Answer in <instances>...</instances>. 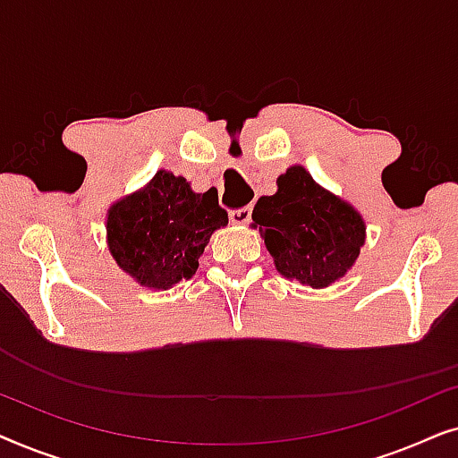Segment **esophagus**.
I'll return each instance as SVG.
<instances>
[{
	"instance_id": "obj_1",
	"label": "esophagus",
	"mask_w": 458,
	"mask_h": 458,
	"mask_svg": "<svg viewBox=\"0 0 458 458\" xmlns=\"http://www.w3.org/2000/svg\"><path fill=\"white\" fill-rule=\"evenodd\" d=\"M250 218H252V208H250V206L240 210H231V221L235 225H248Z\"/></svg>"
}]
</instances>
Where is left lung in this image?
Listing matches in <instances>:
<instances>
[{
	"label": "left lung",
	"instance_id": "1",
	"mask_svg": "<svg viewBox=\"0 0 458 458\" xmlns=\"http://www.w3.org/2000/svg\"><path fill=\"white\" fill-rule=\"evenodd\" d=\"M252 227L260 231L277 273L312 290L346 277L367 240L360 212L318 185L302 165L279 174L273 196L259 198Z\"/></svg>",
	"mask_w": 458,
	"mask_h": 458
}]
</instances>
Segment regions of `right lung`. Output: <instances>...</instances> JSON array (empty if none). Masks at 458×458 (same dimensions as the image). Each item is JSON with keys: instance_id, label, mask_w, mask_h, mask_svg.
I'll return each instance as SVG.
<instances>
[{"instance_id": "add662e5", "label": "right lung", "mask_w": 458, "mask_h": 458, "mask_svg": "<svg viewBox=\"0 0 458 458\" xmlns=\"http://www.w3.org/2000/svg\"><path fill=\"white\" fill-rule=\"evenodd\" d=\"M229 218L215 191L196 193L183 177L158 171L106 215V242L121 271L148 290L191 279L198 259Z\"/></svg>"}]
</instances>
